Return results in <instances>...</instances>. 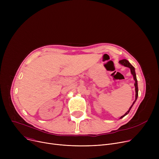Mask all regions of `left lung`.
I'll return each mask as SVG.
<instances>
[{
	"label": "left lung",
	"instance_id": "8db88e82",
	"mask_svg": "<svg viewBox=\"0 0 159 159\" xmlns=\"http://www.w3.org/2000/svg\"><path fill=\"white\" fill-rule=\"evenodd\" d=\"M119 63H120L121 65H122V66H125V67H127V68H129L130 69L131 73L132 74V75L133 76V79H134V80H135V84H134V85H135V100L134 101V102H133V104H132V105L131 106V107L129 108L128 111L126 113H125L124 115H122V116H120V119H122V118L124 117V116L127 115L129 113V112L130 111V110H131V107H133V104H134L135 102H136L137 99V97H138V91H139V89H138L137 79L136 73H135V68H134V67H133V66L129 63V62L128 61H127L126 59H123V60L120 61H119Z\"/></svg>",
	"mask_w": 159,
	"mask_h": 159
}]
</instances>
